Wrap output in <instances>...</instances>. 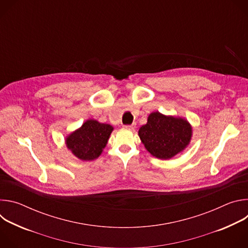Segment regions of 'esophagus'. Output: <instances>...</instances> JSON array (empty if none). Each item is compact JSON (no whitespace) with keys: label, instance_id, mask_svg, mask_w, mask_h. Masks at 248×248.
Here are the masks:
<instances>
[{"label":"esophagus","instance_id":"esophagus-1","mask_svg":"<svg viewBox=\"0 0 248 248\" xmlns=\"http://www.w3.org/2000/svg\"><path fill=\"white\" fill-rule=\"evenodd\" d=\"M135 127H136V124H130V125H124V128L129 129V130H134Z\"/></svg>","mask_w":248,"mask_h":248}]
</instances>
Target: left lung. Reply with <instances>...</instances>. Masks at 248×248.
Segmentation results:
<instances>
[{"label":"left lung","mask_w":248,"mask_h":248,"mask_svg":"<svg viewBox=\"0 0 248 248\" xmlns=\"http://www.w3.org/2000/svg\"><path fill=\"white\" fill-rule=\"evenodd\" d=\"M138 135L152 156L169 160L188 146L192 126L184 118L153 112L148 116L147 124L139 128Z\"/></svg>","instance_id":"1"}]
</instances>
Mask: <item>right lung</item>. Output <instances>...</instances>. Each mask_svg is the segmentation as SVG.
Listing matches in <instances>:
<instances>
[{
    "label": "right lung",
    "instance_id": "1",
    "mask_svg": "<svg viewBox=\"0 0 248 248\" xmlns=\"http://www.w3.org/2000/svg\"><path fill=\"white\" fill-rule=\"evenodd\" d=\"M113 130L111 124L87 120L65 137V145L79 160L93 161L102 154Z\"/></svg>",
    "mask_w": 248,
    "mask_h": 248
}]
</instances>
